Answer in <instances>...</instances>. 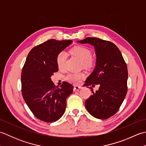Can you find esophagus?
Here are the masks:
<instances>
[{"label":"esophagus","instance_id":"esophagus-1","mask_svg":"<svg viewBox=\"0 0 146 146\" xmlns=\"http://www.w3.org/2000/svg\"><path fill=\"white\" fill-rule=\"evenodd\" d=\"M82 88L81 86H78V85H75L73 86V90L74 91H77Z\"/></svg>","mask_w":146,"mask_h":146}]
</instances>
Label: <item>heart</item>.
Returning a JSON list of instances; mask_svg holds the SVG:
<instances>
[{
  "mask_svg": "<svg viewBox=\"0 0 146 146\" xmlns=\"http://www.w3.org/2000/svg\"><path fill=\"white\" fill-rule=\"evenodd\" d=\"M70 52L73 55L78 57L82 60V66L86 68H92L94 66L95 61L92 57V52L87 48L82 46H76L70 49ZM66 60V54L64 52H60L56 56V64L59 69H63ZM85 74L83 72L70 73L66 76L68 82L77 84L84 78Z\"/></svg>",
  "mask_w": 146,
  "mask_h": 146,
  "instance_id": "heart-1",
  "label": "heart"
}]
</instances>
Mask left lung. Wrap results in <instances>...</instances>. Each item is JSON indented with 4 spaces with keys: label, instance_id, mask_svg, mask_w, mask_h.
<instances>
[{
    "label": "left lung",
    "instance_id": "left-lung-1",
    "mask_svg": "<svg viewBox=\"0 0 146 146\" xmlns=\"http://www.w3.org/2000/svg\"><path fill=\"white\" fill-rule=\"evenodd\" d=\"M95 47L97 63L94 71L85 81L86 86H100L92 92L85 104L92 116L107 119L115 114L127 92L128 70L125 61L117 46L110 41L97 38H86L78 41Z\"/></svg>",
    "mask_w": 146,
    "mask_h": 146
}]
</instances>
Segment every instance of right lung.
<instances>
[{
  "label": "right lung",
  "mask_w": 146,
  "mask_h": 146,
  "mask_svg": "<svg viewBox=\"0 0 146 146\" xmlns=\"http://www.w3.org/2000/svg\"><path fill=\"white\" fill-rule=\"evenodd\" d=\"M71 40L48 41L34 47L21 72V91L24 101L37 119L54 122L64 114L66 98L73 86L63 82L57 88L51 76L58 71L56 56L72 43Z\"/></svg>",
  "instance_id": "1"
}]
</instances>
